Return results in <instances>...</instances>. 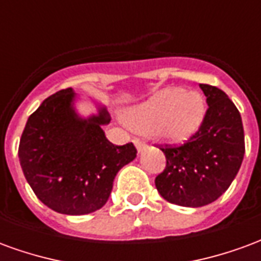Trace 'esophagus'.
<instances>
[{
	"label": "esophagus",
	"mask_w": 261,
	"mask_h": 261,
	"mask_svg": "<svg viewBox=\"0 0 261 261\" xmlns=\"http://www.w3.org/2000/svg\"><path fill=\"white\" fill-rule=\"evenodd\" d=\"M134 144H136L137 151H138V152H142V151H145V148H147V144H145V142L140 141V140H136V141H134Z\"/></svg>",
	"instance_id": "34e87169"
}]
</instances>
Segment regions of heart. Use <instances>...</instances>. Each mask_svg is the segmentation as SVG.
<instances>
[{"mask_svg":"<svg viewBox=\"0 0 261 261\" xmlns=\"http://www.w3.org/2000/svg\"><path fill=\"white\" fill-rule=\"evenodd\" d=\"M205 116V102L198 92L165 88L130 108L125 124L138 133H155L168 141H185L196 133Z\"/></svg>","mask_w":261,"mask_h":261,"instance_id":"obj_1","label":"heart"}]
</instances>
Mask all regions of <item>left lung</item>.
<instances>
[{
    "label": "left lung",
    "mask_w": 261,
    "mask_h": 261,
    "mask_svg": "<svg viewBox=\"0 0 261 261\" xmlns=\"http://www.w3.org/2000/svg\"><path fill=\"white\" fill-rule=\"evenodd\" d=\"M208 109L202 124L179 147L161 148L166 168L155 186L166 201L202 207L224 194L241 169L245 134L239 110L224 91L200 84Z\"/></svg>",
    "instance_id": "1"
}]
</instances>
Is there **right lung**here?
Listing matches in <instances>:
<instances>
[{"label":"right lung","mask_w":261,"mask_h":261,"mask_svg":"<svg viewBox=\"0 0 261 261\" xmlns=\"http://www.w3.org/2000/svg\"><path fill=\"white\" fill-rule=\"evenodd\" d=\"M72 88L56 92L29 116L19 142V162L37 198L67 215L102 208L114 177L137 156L133 142L113 145L103 125L110 123L105 108L81 117Z\"/></svg>","instance_id":"obj_1"}]
</instances>
